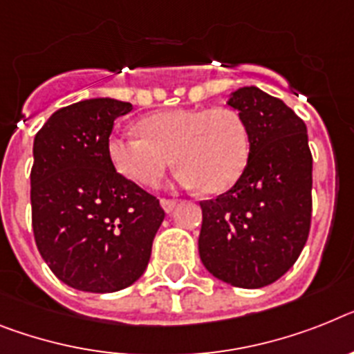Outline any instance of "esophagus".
Here are the masks:
<instances>
[{
    "label": "esophagus",
    "mask_w": 354,
    "mask_h": 354,
    "mask_svg": "<svg viewBox=\"0 0 354 354\" xmlns=\"http://www.w3.org/2000/svg\"><path fill=\"white\" fill-rule=\"evenodd\" d=\"M160 205H162V209L169 214L174 210V207H176V200H167V198H163V200H160Z\"/></svg>",
    "instance_id": "obj_1"
}]
</instances>
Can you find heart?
<instances>
[{"label":"heart","instance_id":"b5f03b06","mask_svg":"<svg viewBox=\"0 0 354 354\" xmlns=\"http://www.w3.org/2000/svg\"><path fill=\"white\" fill-rule=\"evenodd\" d=\"M138 135H113L108 156L118 174L144 187L158 185L171 167L178 182L207 194L228 191L250 156V133L232 108H176L138 122Z\"/></svg>","mask_w":354,"mask_h":354}]
</instances>
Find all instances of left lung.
Listing matches in <instances>:
<instances>
[{"instance_id": "8db88e82", "label": "left lung", "mask_w": 354, "mask_h": 354, "mask_svg": "<svg viewBox=\"0 0 354 354\" xmlns=\"http://www.w3.org/2000/svg\"><path fill=\"white\" fill-rule=\"evenodd\" d=\"M250 133V156L236 185L201 201L198 250L214 277L263 288L299 259L311 223V158L306 124L281 99L255 86L232 91Z\"/></svg>"}]
</instances>
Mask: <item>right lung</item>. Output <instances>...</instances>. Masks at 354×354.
<instances>
[{"instance_id": "right-lung-1", "label": "right lung", "mask_w": 354, "mask_h": 354, "mask_svg": "<svg viewBox=\"0 0 354 354\" xmlns=\"http://www.w3.org/2000/svg\"><path fill=\"white\" fill-rule=\"evenodd\" d=\"M133 109L86 99L53 113L34 138L32 227L55 277L91 293H113L142 277L165 212L118 174L108 156L115 118Z\"/></svg>"}]
</instances>
